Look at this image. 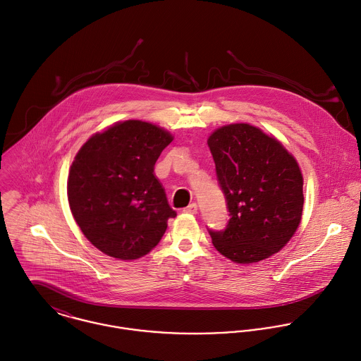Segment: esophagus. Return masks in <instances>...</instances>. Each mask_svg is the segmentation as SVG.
Instances as JSON below:
<instances>
[{
    "label": "esophagus",
    "instance_id": "1",
    "mask_svg": "<svg viewBox=\"0 0 361 361\" xmlns=\"http://www.w3.org/2000/svg\"><path fill=\"white\" fill-rule=\"evenodd\" d=\"M183 212L188 213V214H196V213H197V204H196V203H192V204H189Z\"/></svg>",
    "mask_w": 361,
    "mask_h": 361
}]
</instances>
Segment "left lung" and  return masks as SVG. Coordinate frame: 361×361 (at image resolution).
<instances>
[{
  "mask_svg": "<svg viewBox=\"0 0 361 361\" xmlns=\"http://www.w3.org/2000/svg\"><path fill=\"white\" fill-rule=\"evenodd\" d=\"M207 144L230 213L226 230H209L214 247L242 264L274 255L302 216L304 180L295 158L247 123L217 128Z\"/></svg>",
  "mask_w": 361,
  "mask_h": 361,
  "instance_id": "1",
  "label": "left lung"
}]
</instances>
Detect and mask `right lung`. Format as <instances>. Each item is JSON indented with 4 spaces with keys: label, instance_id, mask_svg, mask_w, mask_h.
<instances>
[{
    "label": "right lung",
    "instance_id": "1",
    "mask_svg": "<svg viewBox=\"0 0 361 361\" xmlns=\"http://www.w3.org/2000/svg\"><path fill=\"white\" fill-rule=\"evenodd\" d=\"M169 131L141 121L115 123L94 134L70 168L67 195L82 234L108 256L147 255L176 216L154 175Z\"/></svg>",
    "mask_w": 361,
    "mask_h": 361
}]
</instances>
